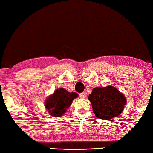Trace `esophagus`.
<instances>
[{"label": "esophagus", "mask_w": 153, "mask_h": 153, "mask_svg": "<svg viewBox=\"0 0 153 153\" xmlns=\"http://www.w3.org/2000/svg\"><path fill=\"white\" fill-rule=\"evenodd\" d=\"M79 97L82 98H86V93L85 92H82V93L79 94Z\"/></svg>", "instance_id": "obj_1"}]
</instances>
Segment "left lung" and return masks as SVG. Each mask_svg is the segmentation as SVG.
I'll use <instances>...</instances> for the list:
<instances>
[{
	"label": "left lung",
	"instance_id": "left-lung-1",
	"mask_svg": "<svg viewBox=\"0 0 153 153\" xmlns=\"http://www.w3.org/2000/svg\"><path fill=\"white\" fill-rule=\"evenodd\" d=\"M94 114L101 119H111L118 117L123 110L126 99L115 87H96L89 94Z\"/></svg>",
	"mask_w": 153,
	"mask_h": 153
}]
</instances>
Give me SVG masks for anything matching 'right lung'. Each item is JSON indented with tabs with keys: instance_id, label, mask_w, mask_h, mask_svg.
<instances>
[{
	"instance_id": "1",
	"label": "right lung",
	"mask_w": 153,
	"mask_h": 153,
	"mask_svg": "<svg viewBox=\"0 0 153 153\" xmlns=\"http://www.w3.org/2000/svg\"><path fill=\"white\" fill-rule=\"evenodd\" d=\"M77 97V94L75 92L69 93L64 89L59 88L47 98L45 107L51 116L58 117L66 112V109L69 107L73 100Z\"/></svg>"
}]
</instances>
